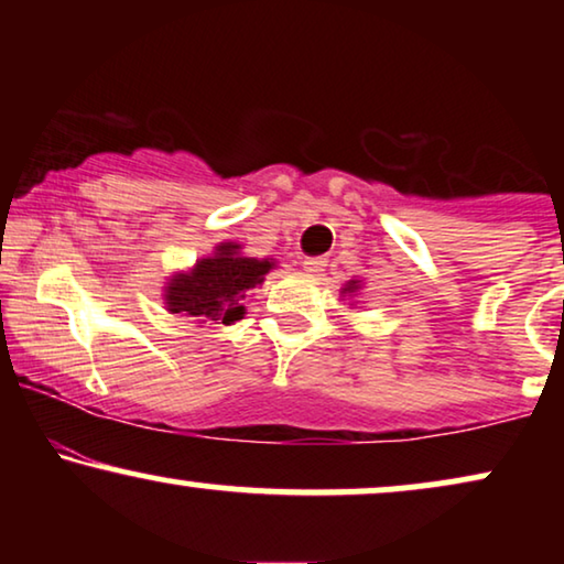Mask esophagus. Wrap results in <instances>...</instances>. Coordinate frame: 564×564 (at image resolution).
Wrapping results in <instances>:
<instances>
[{"mask_svg": "<svg viewBox=\"0 0 564 564\" xmlns=\"http://www.w3.org/2000/svg\"><path fill=\"white\" fill-rule=\"evenodd\" d=\"M326 259H321V257H307L305 261H303V269L307 274H321V272H326Z\"/></svg>", "mask_w": 564, "mask_h": 564, "instance_id": "1", "label": "esophagus"}]
</instances>
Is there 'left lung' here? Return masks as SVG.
I'll list each match as a JSON object with an SVG mask.
<instances>
[{"label":"left lung","instance_id":"1","mask_svg":"<svg viewBox=\"0 0 564 564\" xmlns=\"http://www.w3.org/2000/svg\"><path fill=\"white\" fill-rule=\"evenodd\" d=\"M361 290H365V282H361V280H349V282H346L344 288H341V297L354 300V297L359 295ZM351 305H354V303H351Z\"/></svg>","mask_w":564,"mask_h":564}]
</instances>
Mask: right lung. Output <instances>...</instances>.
I'll list each match as a JSON object with an SVG mask.
<instances>
[{
  "instance_id": "right-lung-1",
  "label": "right lung",
  "mask_w": 564,
  "mask_h": 564,
  "mask_svg": "<svg viewBox=\"0 0 564 564\" xmlns=\"http://www.w3.org/2000/svg\"><path fill=\"white\" fill-rule=\"evenodd\" d=\"M274 267V259L246 257L241 243L223 241L189 269L169 276L164 307L205 326H234L246 315V292L259 288Z\"/></svg>"
}]
</instances>
